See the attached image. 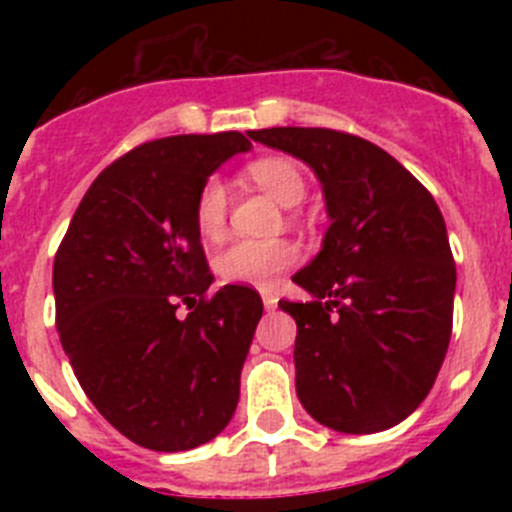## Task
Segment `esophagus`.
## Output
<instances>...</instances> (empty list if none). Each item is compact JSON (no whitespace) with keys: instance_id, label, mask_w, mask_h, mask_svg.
I'll list each match as a JSON object with an SVG mask.
<instances>
[{"instance_id":"1","label":"esophagus","mask_w":512,"mask_h":512,"mask_svg":"<svg viewBox=\"0 0 512 512\" xmlns=\"http://www.w3.org/2000/svg\"><path fill=\"white\" fill-rule=\"evenodd\" d=\"M261 300H264L266 310H274V307H277V302H279V297L274 295L271 289H261Z\"/></svg>"}]
</instances>
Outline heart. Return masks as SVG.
<instances>
[{
	"mask_svg": "<svg viewBox=\"0 0 512 512\" xmlns=\"http://www.w3.org/2000/svg\"><path fill=\"white\" fill-rule=\"evenodd\" d=\"M248 176L279 205L295 207L305 200L307 182L292 158L266 156L248 164ZM230 194L217 176L202 184L194 202V225L202 238H217L228 223ZM297 261V246L289 241H235L215 256V271L228 284L269 287Z\"/></svg>",
	"mask_w": 512,
	"mask_h": 512,
	"instance_id": "1",
	"label": "heart"
}]
</instances>
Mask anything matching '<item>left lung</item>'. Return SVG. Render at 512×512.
<instances>
[{
	"label": "left lung",
	"mask_w": 512,
	"mask_h": 512,
	"mask_svg": "<svg viewBox=\"0 0 512 512\" xmlns=\"http://www.w3.org/2000/svg\"><path fill=\"white\" fill-rule=\"evenodd\" d=\"M315 171L330 225L279 300L297 323L302 408L338 433H379L431 392L454 320L456 266L431 192L359 135L328 128L248 130Z\"/></svg>",
	"instance_id": "obj_1"
}]
</instances>
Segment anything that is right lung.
<instances>
[{"mask_svg":"<svg viewBox=\"0 0 512 512\" xmlns=\"http://www.w3.org/2000/svg\"><path fill=\"white\" fill-rule=\"evenodd\" d=\"M243 133L143 143L94 179L53 261L56 325L94 408L133 443L189 451L230 423L259 325V292L207 295L194 202ZM188 305L187 319L178 307Z\"/></svg>","mask_w":512,"mask_h":512,"instance_id":"right-lung-1","label":"right lung"}]
</instances>
